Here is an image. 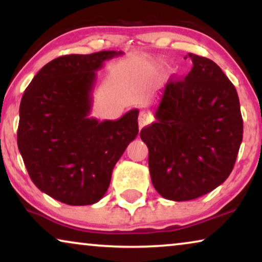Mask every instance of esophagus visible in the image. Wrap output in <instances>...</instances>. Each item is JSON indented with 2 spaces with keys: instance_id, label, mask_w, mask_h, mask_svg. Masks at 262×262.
<instances>
[{
  "instance_id": "1",
  "label": "esophagus",
  "mask_w": 262,
  "mask_h": 262,
  "mask_svg": "<svg viewBox=\"0 0 262 262\" xmlns=\"http://www.w3.org/2000/svg\"><path fill=\"white\" fill-rule=\"evenodd\" d=\"M152 121V116L151 113L146 112V111H142L141 113H139L138 116V125H139V128H143L146 125L150 124Z\"/></svg>"
}]
</instances>
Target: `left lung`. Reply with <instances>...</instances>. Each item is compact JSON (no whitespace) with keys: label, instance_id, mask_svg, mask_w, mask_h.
I'll list each match as a JSON object with an SVG mask.
<instances>
[{"label":"left lung","instance_id":"obj_1","mask_svg":"<svg viewBox=\"0 0 262 262\" xmlns=\"http://www.w3.org/2000/svg\"><path fill=\"white\" fill-rule=\"evenodd\" d=\"M187 56L192 70L184 80L168 82L156 121L141 131L154 187L174 202L199 198L223 184L243 135L234 84L213 60Z\"/></svg>","mask_w":262,"mask_h":262}]
</instances>
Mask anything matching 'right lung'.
Listing matches in <instances>:
<instances>
[{
	"mask_svg": "<svg viewBox=\"0 0 262 262\" xmlns=\"http://www.w3.org/2000/svg\"><path fill=\"white\" fill-rule=\"evenodd\" d=\"M121 51L67 55L44 66L20 103L17 146L33 184L68 205L105 195L113 168L138 134V110L118 120L89 118L96 74Z\"/></svg>",
	"mask_w": 262,
	"mask_h": 262,
	"instance_id": "right-lung-1",
	"label": "right lung"
}]
</instances>
